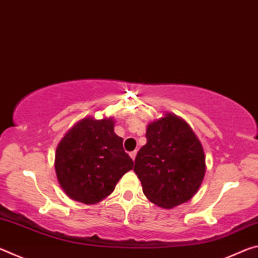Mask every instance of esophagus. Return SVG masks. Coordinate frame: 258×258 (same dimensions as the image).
I'll return each instance as SVG.
<instances>
[{
	"instance_id": "1",
	"label": "esophagus",
	"mask_w": 258,
	"mask_h": 258,
	"mask_svg": "<svg viewBox=\"0 0 258 258\" xmlns=\"http://www.w3.org/2000/svg\"><path fill=\"white\" fill-rule=\"evenodd\" d=\"M137 150H134V151H132V152H130V156H131V158H132L133 160L135 159V157H137Z\"/></svg>"
}]
</instances>
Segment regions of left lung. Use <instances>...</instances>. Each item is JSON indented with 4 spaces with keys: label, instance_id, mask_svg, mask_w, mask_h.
I'll return each instance as SVG.
<instances>
[{
    "label": "left lung",
    "instance_id": "obj_1",
    "mask_svg": "<svg viewBox=\"0 0 258 258\" xmlns=\"http://www.w3.org/2000/svg\"><path fill=\"white\" fill-rule=\"evenodd\" d=\"M146 138L134 165L143 194L165 209L189 202L206 172L204 148L197 135L184 119L166 112L148 124Z\"/></svg>",
    "mask_w": 258,
    "mask_h": 258
}]
</instances>
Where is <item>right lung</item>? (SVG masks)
Segmentation results:
<instances>
[{
	"label": "right lung",
	"instance_id": "1",
	"mask_svg": "<svg viewBox=\"0 0 258 258\" xmlns=\"http://www.w3.org/2000/svg\"><path fill=\"white\" fill-rule=\"evenodd\" d=\"M112 117H85L67 131L55 150L54 168L69 198L85 205L106 199L133 160L113 132Z\"/></svg>",
	"mask_w": 258,
	"mask_h": 258
}]
</instances>
